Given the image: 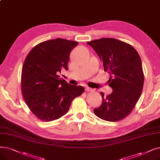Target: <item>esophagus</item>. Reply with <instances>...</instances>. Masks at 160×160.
Wrapping results in <instances>:
<instances>
[{
  "label": "esophagus",
  "mask_w": 160,
  "mask_h": 160,
  "mask_svg": "<svg viewBox=\"0 0 160 160\" xmlns=\"http://www.w3.org/2000/svg\"><path fill=\"white\" fill-rule=\"evenodd\" d=\"M85 90H86V92H92L93 91V89L92 88H88V87H86Z\"/></svg>",
  "instance_id": "34e87169"
}]
</instances>
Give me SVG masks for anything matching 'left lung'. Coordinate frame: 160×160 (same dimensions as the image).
I'll use <instances>...</instances> for the list:
<instances>
[{"instance_id": "obj_1", "label": "left lung", "mask_w": 160, "mask_h": 160, "mask_svg": "<svg viewBox=\"0 0 160 160\" xmlns=\"http://www.w3.org/2000/svg\"><path fill=\"white\" fill-rule=\"evenodd\" d=\"M102 61L104 71L110 76L111 94L101 93L102 102L94 114L108 122H118L128 116L139 99L144 85L142 62L131 45L112 38H103L87 42Z\"/></svg>"}]
</instances>
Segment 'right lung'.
I'll list each match as a JSON object with an SVG mask.
<instances>
[{
    "instance_id": "obj_1",
    "label": "right lung",
    "mask_w": 160,
    "mask_h": 160,
    "mask_svg": "<svg viewBox=\"0 0 160 160\" xmlns=\"http://www.w3.org/2000/svg\"><path fill=\"white\" fill-rule=\"evenodd\" d=\"M78 42L56 38L34 46L25 59L21 86L23 99L39 120L51 122L66 114L71 102L84 92L59 79L61 69H68L69 55Z\"/></svg>"
}]
</instances>
